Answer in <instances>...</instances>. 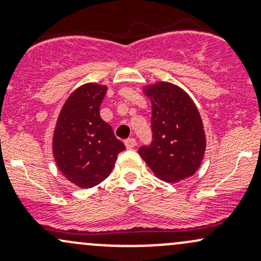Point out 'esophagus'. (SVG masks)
Wrapping results in <instances>:
<instances>
[{"label": "esophagus", "mask_w": 261, "mask_h": 261, "mask_svg": "<svg viewBox=\"0 0 261 261\" xmlns=\"http://www.w3.org/2000/svg\"><path fill=\"white\" fill-rule=\"evenodd\" d=\"M125 146H126V148H127V149L134 148L135 146H136V140L133 139V137H131V139L125 140Z\"/></svg>", "instance_id": "1"}]
</instances>
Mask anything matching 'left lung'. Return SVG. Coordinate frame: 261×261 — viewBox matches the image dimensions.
Wrapping results in <instances>:
<instances>
[{
  "label": "left lung",
  "mask_w": 261,
  "mask_h": 261,
  "mask_svg": "<svg viewBox=\"0 0 261 261\" xmlns=\"http://www.w3.org/2000/svg\"><path fill=\"white\" fill-rule=\"evenodd\" d=\"M152 103V142L139 153L167 182L189 178L201 166L206 136L199 110L180 87L158 82L143 89Z\"/></svg>",
  "instance_id": "left-lung-1"
}]
</instances>
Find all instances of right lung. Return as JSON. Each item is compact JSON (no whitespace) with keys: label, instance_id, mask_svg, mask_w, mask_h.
I'll use <instances>...</instances> for the list:
<instances>
[{"label":"right lung","instance_id":"1","mask_svg":"<svg viewBox=\"0 0 261 261\" xmlns=\"http://www.w3.org/2000/svg\"><path fill=\"white\" fill-rule=\"evenodd\" d=\"M107 86L86 83L65 101L56 121L53 153L60 172L77 187L88 189L109 176L125 145L100 118Z\"/></svg>","mask_w":261,"mask_h":261}]
</instances>
